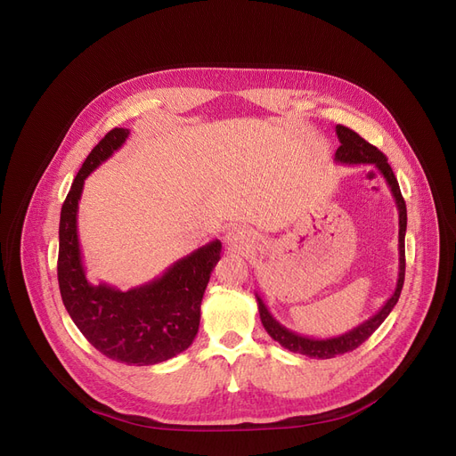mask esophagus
<instances>
[{
	"label": "esophagus",
	"instance_id": "esophagus-1",
	"mask_svg": "<svg viewBox=\"0 0 456 456\" xmlns=\"http://www.w3.org/2000/svg\"><path fill=\"white\" fill-rule=\"evenodd\" d=\"M225 240L231 248L234 249H246L251 246L253 239H251V232L246 231L244 227H234L225 234Z\"/></svg>",
	"mask_w": 456,
	"mask_h": 456
}]
</instances>
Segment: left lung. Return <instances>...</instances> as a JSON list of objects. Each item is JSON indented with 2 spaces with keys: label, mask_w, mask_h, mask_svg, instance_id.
Here are the masks:
<instances>
[{
  "label": "left lung",
  "mask_w": 456,
  "mask_h": 456,
  "mask_svg": "<svg viewBox=\"0 0 456 456\" xmlns=\"http://www.w3.org/2000/svg\"><path fill=\"white\" fill-rule=\"evenodd\" d=\"M335 134H338L339 143H341L339 149L335 151V162L345 164V166H358V164L374 166L386 179V183L393 193V200H395V203H397V210H399V277H397V285H395L391 298H387V302L379 311H376L370 319H367L365 322L352 328L350 331H346L343 335H335V338H326V339L307 338V335H300V333L285 328L281 322H277L273 319L261 296L255 292L256 305H259L261 322H263L265 330L268 331L270 338L290 352H298V354L309 355V358H316V360H330V358H335V355L346 354L354 348H358L362 343H365L370 338L374 330L387 319L391 309L397 305L403 285H404V268H406V261H404L406 203L403 200V193H401L397 179H395L393 169L387 164V158L374 145L367 143L360 134H355L354 130H350L343 125L335 126Z\"/></svg>",
  "instance_id": "8db88e82"
}]
</instances>
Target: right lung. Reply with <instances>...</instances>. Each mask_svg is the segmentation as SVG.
<instances>
[{
    "instance_id": "add662e5",
    "label": "right lung",
    "mask_w": 456,
    "mask_h": 456,
    "mask_svg": "<svg viewBox=\"0 0 456 456\" xmlns=\"http://www.w3.org/2000/svg\"><path fill=\"white\" fill-rule=\"evenodd\" d=\"M128 134L126 128L108 132L76 175L59 220L57 280L70 319L98 352L126 365H154L175 358L193 343L203 294L220 261L222 242L205 244L152 281L126 292L87 281L77 240V203L87 176L125 145Z\"/></svg>"
}]
</instances>
